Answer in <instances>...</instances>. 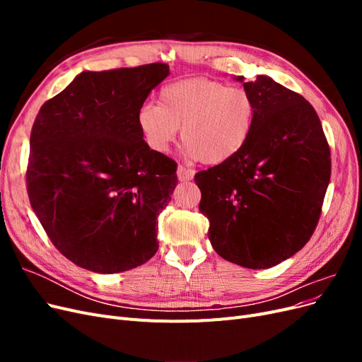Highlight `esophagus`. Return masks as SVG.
I'll return each instance as SVG.
<instances>
[{"label":"esophagus","mask_w":362,"mask_h":362,"mask_svg":"<svg viewBox=\"0 0 362 362\" xmlns=\"http://www.w3.org/2000/svg\"><path fill=\"white\" fill-rule=\"evenodd\" d=\"M177 177L181 182H185V181H190L193 180L194 177V170L193 169H189V168H184V166H178L177 169Z\"/></svg>","instance_id":"1"}]
</instances>
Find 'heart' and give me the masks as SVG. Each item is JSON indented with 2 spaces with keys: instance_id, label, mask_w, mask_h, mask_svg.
<instances>
[{
  "instance_id": "obj_1",
  "label": "heart",
  "mask_w": 362,
  "mask_h": 362,
  "mask_svg": "<svg viewBox=\"0 0 362 362\" xmlns=\"http://www.w3.org/2000/svg\"><path fill=\"white\" fill-rule=\"evenodd\" d=\"M145 144L166 152L177 139L185 154L206 164H221L245 148L254 131L257 104L242 87L189 78L164 86L157 104H144L136 116Z\"/></svg>"
}]
</instances>
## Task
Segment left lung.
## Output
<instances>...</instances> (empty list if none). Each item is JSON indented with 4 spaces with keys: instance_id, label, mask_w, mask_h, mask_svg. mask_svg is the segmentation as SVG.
Listing matches in <instances>:
<instances>
[{
    "instance_id": "left-lung-1",
    "label": "left lung",
    "mask_w": 362,
    "mask_h": 362,
    "mask_svg": "<svg viewBox=\"0 0 362 362\" xmlns=\"http://www.w3.org/2000/svg\"><path fill=\"white\" fill-rule=\"evenodd\" d=\"M243 83L257 104L235 157L194 175L208 238L226 261L269 269L311 238L331 178V152L313 105L267 75Z\"/></svg>"
}]
</instances>
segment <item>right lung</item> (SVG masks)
<instances>
[{"label": "right lung", "instance_id": "add662e5", "mask_svg": "<svg viewBox=\"0 0 362 362\" xmlns=\"http://www.w3.org/2000/svg\"><path fill=\"white\" fill-rule=\"evenodd\" d=\"M168 75L164 63L84 71L40 107L28 198L54 246L76 266L108 275L156 255L177 163L145 144L136 116Z\"/></svg>", "mask_w": 362, "mask_h": 362}]
</instances>
